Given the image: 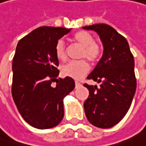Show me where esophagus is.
<instances>
[{"instance_id":"34e87169","label":"esophagus","mask_w":146,"mask_h":146,"mask_svg":"<svg viewBox=\"0 0 146 146\" xmlns=\"http://www.w3.org/2000/svg\"><path fill=\"white\" fill-rule=\"evenodd\" d=\"M75 84H76V87H78V86H80V83L78 82V81H76V82H75Z\"/></svg>"}]
</instances>
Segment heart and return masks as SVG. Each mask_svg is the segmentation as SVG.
Masks as SVG:
<instances>
[{"instance_id": "heart-1", "label": "heart", "mask_w": 146, "mask_h": 146, "mask_svg": "<svg viewBox=\"0 0 146 146\" xmlns=\"http://www.w3.org/2000/svg\"><path fill=\"white\" fill-rule=\"evenodd\" d=\"M72 40L75 43L82 46L80 58L87 59L90 62L95 63L98 60L101 53V47L95 41L91 34L86 31H80L76 33ZM56 56L60 60L66 59V47L63 40H58L55 46ZM90 67L86 60L70 61L61 66V74L64 76L80 80L88 73Z\"/></svg>"}]
</instances>
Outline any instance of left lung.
<instances>
[{"instance_id":"1","label":"left lung","mask_w":146,"mask_h":146,"mask_svg":"<svg viewBox=\"0 0 146 146\" xmlns=\"http://www.w3.org/2000/svg\"><path fill=\"white\" fill-rule=\"evenodd\" d=\"M83 29L97 32L104 46L102 57L87 77L100 82V87L84 84L89 90L85 113L93 125L110 128L124 118L135 93L134 56L126 39L109 25L95 24Z\"/></svg>"}]
</instances>
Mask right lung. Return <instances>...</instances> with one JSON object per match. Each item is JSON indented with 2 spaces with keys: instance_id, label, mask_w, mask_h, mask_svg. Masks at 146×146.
<instances>
[{
  "instance_id": "add662e5",
  "label": "right lung",
  "mask_w": 146,
  "mask_h": 146,
  "mask_svg": "<svg viewBox=\"0 0 146 146\" xmlns=\"http://www.w3.org/2000/svg\"><path fill=\"white\" fill-rule=\"evenodd\" d=\"M70 31L41 26L21 39L16 46L12 97L23 119L37 129H50L60 124L64 116L63 99L75 88L72 78L57 79L59 60L55 52L58 40Z\"/></svg>"
}]
</instances>
